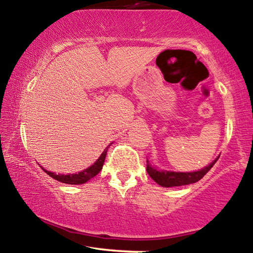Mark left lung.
<instances>
[{
    "label": "left lung",
    "mask_w": 253,
    "mask_h": 253,
    "mask_svg": "<svg viewBox=\"0 0 253 253\" xmlns=\"http://www.w3.org/2000/svg\"><path fill=\"white\" fill-rule=\"evenodd\" d=\"M218 157L208 166L203 167L200 171L195 172H172V171H164V169H158L157 167L153 166L152 164L147 160V172L150 175L155 183L159 185L164 186V188H172V186H181L188 185V184L196 183V181L201 180L209 169L214 166V164L217 161Z\"/></svg>",
    "instance_id": "left-lung-1"
}]
</instances>
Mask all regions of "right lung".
Masks as SVG:
<instances>
[{"mask_svg": "<svg viewBox=\"0 0 253 253\" xmlns=\"http://www.w3.org/2000/svg\"><path fill=\"white\" fill-rule=\"evenodd\" d=\"M106 153H107V148H105L103 152V154L99 157L98 160L95 161L92 166L88 167V169H84L82 172L75 173V174H56V173L47 171V169H42V171L46 172L50 177H52L53 179L61 181V183H65V184H72V185H79V184H84L86 181H88L90 178L95 177L99 172L101 171L103 169V165L105 161V158H106Z\"/></svg>", "mask_w": 253, "mask_h": 253, "instance_id": "obj_1", "label": "right lung"}]
</instances>
